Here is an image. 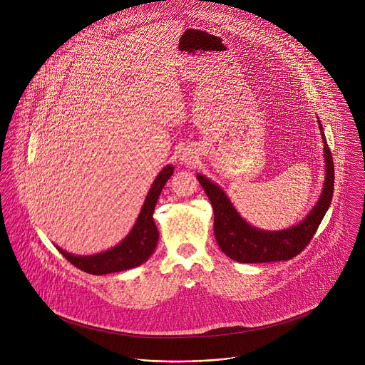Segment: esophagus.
I'll return each mask as SVG.
<instances>
[{
  "mask_svg": "<svg viewBox=\"0 0 365 365\" xmlns=\"http://www.w3.org/2000/svg\"><path fill=\"white\" fill-rule=\"evenodd\" d=\"M182 160H185V161H188V160H191V157L184 156V158H182Z\"/></svg>",
  "mask_w": 365,
  "mask_h": 365,
  "instance_id": "1",
  "label": "esophagus"
}]
</instances>
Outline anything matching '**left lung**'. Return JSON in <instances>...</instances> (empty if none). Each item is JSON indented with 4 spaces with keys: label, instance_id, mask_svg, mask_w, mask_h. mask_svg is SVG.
Returning a JSON list of instances; mask_svg holds the SVG:
<instances>
[{
    "label": "left lung",
    "instance_id": "obj_1",
    "mask_svg": "<svg viewBox=\"0 0 365 365\" xmlns=\"http://www.w3.org/2000/svg\"><path fill=\"white\" fill-rule=\"evenodd\" d=\"M319 129L324 142L326 180L322 197L305 220L299 225L279 232H264L255 229L245 222L236 209L232 207L225 192L208 178L198 174L197 178L202 185L212 204L215 219L213 232L220 250L237 262H271L287 261L298 256L312 240L326 210L330 207L334 190V164L329 145L326 143L322 123Z\"/></svg>",
    "mask_w": 365,
    "mask_h": 365
}]
</instances>
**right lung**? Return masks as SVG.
Segmentation results:
<instances>
[{"label":"right lung","mask_w":365,"mask_h":365,"mask_svg":"<svg viewBox=\"0 0 365 365\" xmlns=\"http://www.w3.org/2000/svg\"><path fill=\"white\" fill-rule=\"evenodd\" d=\"M173 173H174L173 165H167L160 171L146 197L145 205L133 229L118 246L104 253H100L96 256H86V257L66 253L60 247H57V250L74 267L94 275L125 271L143 264L152 256V253L156 249L158 230L153 220V212L156 208L160 192Z\"/></svg>","instance_id":"right-lung-1"}]
</instances>
